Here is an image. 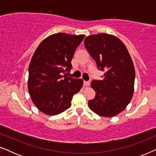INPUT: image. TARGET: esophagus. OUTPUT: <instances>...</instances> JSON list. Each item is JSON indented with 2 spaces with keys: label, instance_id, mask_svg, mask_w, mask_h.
I'll return each instance as SVG.
<instances>
[{
  "label": "esophagus",
  "instance_id": "esophagus-1",
  "mask_svg": "<svg viewBox=\"0 0 156 156\" xmlns=\"http://www.w3.org/2000/svg\"><path fill=\"white\" fill-rule=\"evenodd\" d=\"M89 84H90V82H89V81H84V85L86 87H88L89 86Z\"/></svg>",
  "mask_w": 156,
  "mask_h": 156
}]
</instances>
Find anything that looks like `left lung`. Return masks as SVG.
<instances>
[{
	"instance_id": "left-lung-1",
	"label": "left lung",
	"mask_w": 156,
	"mask_h": 156,
	"mask_svg": "<svg viewBox=\"0 0 156 156\" xmlns=\"http://www.w3.org/2000/svg\"><path fill=\"white\" fill-rule=\"evenodd\" d=\"M84 45L96 62L98 69L105 71L102 80H92L96 92L88 101L91 111L101 116L112 117L126 108L133 94L135 69L124 44L106 33L88 36Z\"/></svg>"
}]
</instances>
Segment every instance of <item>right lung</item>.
<instances>
[{"label": "right lung", "instance_id": "right-lung-1", "mask_svg": "<svg viewBox=\"0 0 156 156\" xmlns=\"http://www.w3.org/2000/svg\"><path fill=\"white\" fill-rule=\"evenodd\" d=\"M85 37L56 33L37 47L29 65L28 91L33 102L44 114L54 116L71 106L73 96L83 85L82 79L67 76L76 49Z\"/></svg>", "mask_w": 156, "mask_h": 156}]
</instances>
